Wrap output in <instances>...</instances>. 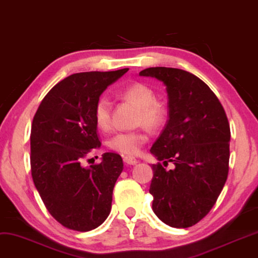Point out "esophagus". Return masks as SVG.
<instances>
[{
  "mask_svg": "<svg viewBox=\"0 0 258 258\" xmlns=\"http://www.w3.org/2000/svg\"><path fill=\"white\" fill-rule=\"evenodd\" d=\"M123 163L127 165H136L137 163H138V159L133 158V157H123Z\"/></svg>",
  "mask_w": 258,
  "mask_h": 258,
  "instance_id": "1",
  "label": "esophagus"
}]
</instances>
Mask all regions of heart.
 Returning <instances> with one entry per match:
<instances>
[{"label": "heart", "instance_id": "b5f03b06", "mask_svg": "<svg viewBox=\"0 0 258 258\" xmlns=\"http://www.w3.org/2000/svg\"><path fill=\"white\" fill-rule=\"evenodd\" d=\"M122 95L140 107L139 123H144L150 128H156L164 121L167 114L165 107L156 101L155 91L148 84L133 83L123 90ZM94 119L97 127L102 131H108L112 126V102L107 96H100L97 99L94 107ZM146 139V133L142 130L121 131L110 137L107 144L113 151L125 156H136L145 144Z\"/></svg>", "mask_w": 258, "mask_h": 258}]
</instances>
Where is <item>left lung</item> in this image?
<instances>
[{
	"mask_svg": "<svg viewBox=\"0 0 258 258\" xmlns=\"http://www.w3.org/2000/svg\"><path fill=\"white\" fill-rule=\"evenodd\" d=\"M139 76L157 78L167 87L169 120L150 152L167 171L152 164V210L163 223L185 229L199 223L223 190L230 159V125L216 94L188 71L149 68Z\"/></svg>",
	"mask_w": 258,
	"mask_h": 258,
	"instance_id": "8db88e82",
	"label": "left lung"
}]
</instances>
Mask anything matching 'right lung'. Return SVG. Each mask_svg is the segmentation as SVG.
Returning a JSON list of instances; mask_svg holds the SVG:
<instances>
[{
  "label": "right lung",
  "mask_w": 258,
  "mask_h": 258,
  "mask_svg": "<svg viewBox=\"0 0 258 258\" xmlns=\"http://www.w3.org/2000/svg\"><path fill=\"white\" fill-rule=\"evenodd\" d=\"M127 71L70 75L48 91L33 118L32 177L47 211L67 229L94 230L110 213L122 158L106 152L101 163L89 168L82 161L101 146L94 119L96 101Z\"/></svg>",
  "instance_id": "right-lung-1"
}]
</instances>
